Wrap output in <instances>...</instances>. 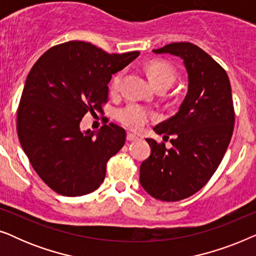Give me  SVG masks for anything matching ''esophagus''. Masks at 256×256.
Instances as JSON below:
<instances>
[{
  "label": "esophagus",
  "instance_id": "1",
  "mask_svg": "<svg viewBox=\"0 0 256 256\" xmlns=\"http://www.w3.org/2000/svg\"><path fill=\"white\" fill-rule=\"evenodd\" d=\"M138 138L132 132H127V141H136Z\"/></svg>",
  "mask_w": 256,
  "mask_h": 256
}]
</instances>
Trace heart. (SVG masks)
Masks as SVG:
<instances>
[{
	"label": "heart",
	"instance_id": "b5f03b06",
	"mask_svg": "<svg viewBox=\"0 0 256 256\" xmlns=\"http://www.w3.org/2000/svg\"><path fill=\"white\" fill-rule=\"evenodd\" d=\"M146 73L154 85L156 87L160 86H168L172 85L174 80H176L177 73L174 68L171 66L169 62L160 60L150 62L148 66H146ZM122 74L118 73L112 80V90H116L120 86ZM152 113L148 108L141 106L138 104H128L127 106L118 110V121L122 122L124 126L132 128V129H138L141 128L143 124H146L150 118H152Z\"/></svg>",
	"mask_w": 256,
	"mask_h": 256
}]
</instances>
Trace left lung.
Masks as SVG:
<instances>
[{
	"mask_svg": "<svg viewBox=\"0 0 256 256\" xmlns=\"http://www.w3.org/2000/svg\"><path fill=\"white\" fill-rule=\"evenodd\" d=\"M183 59L188 93L174 116L154 127L172 148L146 138L152 154L140 166V183L163 202H178L200 190L218 169L234 128L232 90L225 70L197 45L182 42L152 50Z\"/></svg>",
	"mask_w": 256,
	"mask_h": 256,
	"instance_id": "left-lung-1",
	"label": "left lung"
}]
</instances>
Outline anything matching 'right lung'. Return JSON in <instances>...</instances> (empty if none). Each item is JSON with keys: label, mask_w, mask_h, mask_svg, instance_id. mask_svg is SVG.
<instances>
[{"label": "right lung", "mask_w": 256, "mask_h": 256, "mask_svg": "<svg viewBox=\"0 0 256 256\" xmlns=\"http://www.w3.org/2000/svg\"><path fill=\"white\" fill-rule=\"evenodd\" d=\"M138 51L110 54L80 40L56 45L34 62L17 110V132L31 166L45 184L66 197L96 190L106 164L126 142L124 128L82 130L87 112L107 101L112 76Z\"/></svg>", "instance_id": "1"}]
</instances>
